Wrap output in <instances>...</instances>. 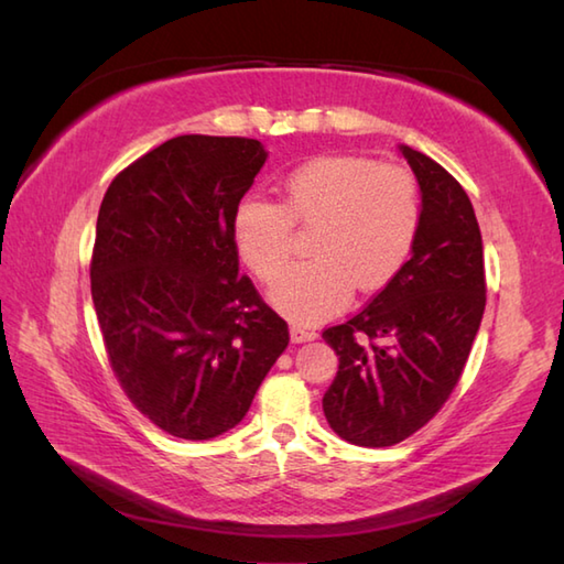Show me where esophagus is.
<instances>
[{"instance_id": "1", "label": "esophagus", "mask_w": 564, "mask_h": 564, "mask_svg": "<svg viewBox=\"0 0 564 564\" xmlns=\"http://www.w3.org/2000/svg\"><path fill=\"white\" fill-rule=\"evenodd\" d=\"M315 339H317V332L305 329V327H301V325H291V341H293V344L315 341Z\"/></svg>"}]
</instances>
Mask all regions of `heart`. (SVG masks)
<instances>
[{
    "mask_svg": "<svg viewBox=\"0 0 564 564\" xmlns=\"http://www.w3.org/2000/svg\"><path fill=\"white\" fill-rule=\"evenodd\" d=\"M422 200L416 178L398 164L366 158H317L289 174L281 206L247 198L232 235L239 257L259 279L273 281L293 254V225L315 227V261L271 285L269 301L293 319H325L364 293L388 285L412 254Z\"/></svg>",
    "mask_w": 564,
    "mask_h": 564,
    "instance_id": "1",
    "label": "heart"
}]
</instances>
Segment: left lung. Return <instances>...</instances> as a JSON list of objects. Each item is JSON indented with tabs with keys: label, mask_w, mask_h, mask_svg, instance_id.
<instances>
[{
	"label": "left lung",
	"mask_w": 564,
	"mask_h": 564,
	"mask_svg": "<svg viewBox=\"0 0 564 564\" xmlns=\"http://www.w3.org/2000/svg\"><path fill=\"white\" fill-rule=\"evenodd\" d=\"M398 148L422 194L412 257L361 313L322 334L339 356L322 410L334 434L366 448L394 446L441 410L458 386L487 301L470 198L441 164Z\"/></svg>",
	"instance_id": "obj_1"
}]
</instances>
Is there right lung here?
<instances>
[{
	"label": "right lung",
	"mask_w": 564,
	"mask_h": 564,
	"mask_svg": "<svg viewBox=\"0 0 564 564\" xmlns=\"http://www.w3.org/2000/svg\"><path fill=\"white\" fill-rule=\"evenodd\" d=\"M269 152L178 135L118 174L99 208L91 301L121 388L166 434L242 422L289 325L239 275L232 218Z\"/></svg>",
	"instance_id": "obj_1"
}]
</instances>
